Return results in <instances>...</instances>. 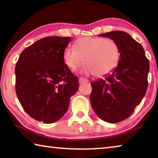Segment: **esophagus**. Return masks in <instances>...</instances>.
Wrapping results in <instances>:
<instances>
[{
    "mask_svg": "<svg viewBox=\"0 0 158 158\" xmlns=\"http://www.w3.org/2000/svg\"><path fill=\"white\" fill-rule=\"evenodd\" d=\"M79 84H83V83H85V82H89V80L87 79L83 78V77H80L79 79Z\"/></svg>",
    "mask_w": 158,
    "mask_h": 158,
    "instance_id": "obj_1",
    "label": "esophagus"
}]
</instances>
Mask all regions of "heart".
Wrapping results in <instances>:
<instances>
[{
  "instance_id": "1",
  "label": "heart",
  "mask_w": 158,
  "mask_h": 158,
  "mask_svg": "<svg viewBox=\"0 0 158 158\" xmlns=\"http://www.w3.org/2000/svg\"><path fill=\"white\" fill-rule=\"evenodd\" d=\"M74 47H67L63 52V60L68 68L74 70L85 61L80 73L86 75L105 76L111 74L121 59L119 46L109 38L83 37L74 42Z\"/></svg>"
}]
</instances>
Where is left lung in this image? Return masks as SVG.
I'll return each mask as SVG.
<instances>
[{
	"label": "left lung",
	"mask_w": 158,
	"mask_h": 158,
	"mask_svg": "<svg viewBox=\"0 0 158 158\" xmlns=\"http://www.w3.org/2000/svg\"><path fill=\"white\" fill-rule=\"evenodd\" d=\"M113 40L120 48L118 65L105 79L91 82V106L100 119L121 122L132 114L148 88L149 61L141 44L126 32L114 31L99 35Z\"/></svg>",
	"instance_id": "8db88e82"
}]
</instances>
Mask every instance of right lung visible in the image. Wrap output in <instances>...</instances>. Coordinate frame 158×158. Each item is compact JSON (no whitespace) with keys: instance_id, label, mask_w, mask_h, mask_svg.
<instances>
[{"instance_id":"add662e5","label":"right lung","mask_w":158,"mask_h":158,"mask_svg":"<svg viewBox=\"0 0 158 158\" xmlns=\"http://www.w3.org/2000/svg\"><path fill=\"white\" fill-rule=\"evenodd\" d=\"M70 37L39 40L23 51L15 67V89L23 109L36 121L60 119L79 89V81L64 63Z\"/></svg>"}]
</instances>
